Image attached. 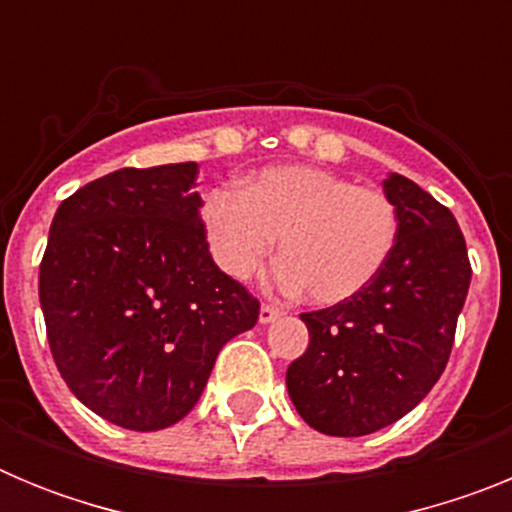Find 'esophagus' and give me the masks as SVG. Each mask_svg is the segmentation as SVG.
Segmentation results:
<instances>
[{"label":"esophagus","mask_w":512,"mask_h":512,"mask_svg":"<svg viewBox=\"0 0 512 512\" xmlns=\"http://www.w3.org/2000/svg\"><path fill=\"white\" fill-rule=\"evenodd\" d=\"M279 315H282V310H279L277 305H269V302H264V305H261V310H259V320L261 323H274V320L279 318Z\"/></svg>","instance_id":"esophagus-1"}]
</instances>
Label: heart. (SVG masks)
Segmentation results:
<instances>
[{"label": "heart", "instance_id": "1", "mask_svg": "<svg viewBox=\"0 0 512 512\" xmlns=\"http://www.w3.org/2000/svg\"><path fill=\"white\" fill-rule=\"evenodd\" d=\"M200 217L212 259L230 279L259 274L279 238V282L318 305H341L372 287L400 235L397 207L382 189L318 166H269L241 192L212 189Z\"/></svg>", "mask_w": 512, "mask_h": 512}]
</instances>
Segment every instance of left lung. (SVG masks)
Here are the masks:
<instances>
[{
    "label": "left lung",
    "mask_w": 512,
    "mask_h": 512,
    "mask_svg": "<svg viewBox=\"0 0 512 512\" xmlns=\"http://www.w3.org/2000/svg\"><path fill=\"white\" fill-rule=\"evenodd\" d=\"M400 235L384 271L354 300L302 312L310 346L287 369L297 413L325 436H366L423 400L449 364L472 279L449 207L390 174Z\"/></svg>",
    "instance_id": "8db88e82"
}]
</instances>
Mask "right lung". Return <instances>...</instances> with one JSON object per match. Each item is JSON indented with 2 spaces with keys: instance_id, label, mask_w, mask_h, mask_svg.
<instances>
[{
  "instance_id": "right-lung-1",
  "label": "right lung",
  "mask_w": 512,
  "mask_h": 512,
  "mask_svg": "<svg viewBox=\"0 0 512 512\" xmlns=\"http://www.w3.org/2000/svg\"><path fill=\"white\" fill-rule=\"evenodd\" d=\"M197 164L120 169L63 200L40 261V307L76 400L130 431L197 405L220 348L259 300L212 261Z\"/></svg>"
}]
</instances>
